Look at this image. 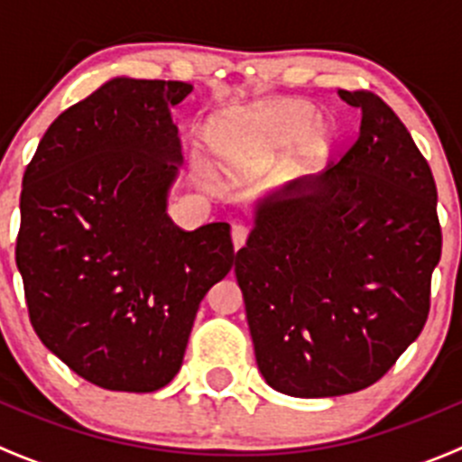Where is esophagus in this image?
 <instances>
[{
	"label": "esophagus",
	"mask_w": 462,
	"mask_h": 462,
	"mask_svg": "<svg viewBox=\"0 0 462 462\" xmlns=\"http://www.w3.org/2000/svg\"><path fill=\"white\" fill-rule=\"evenodd\" d=\"M248 241V227L245 226H232V244H235V250H241Z\"/></svg>",
	"instance_id": "esophagus-1"
}]
</instances>
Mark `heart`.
Returning <instances> with one entry per match:
<instances>
[{
    "label": "heart",
    "instance_id": "b5f03b06",
    "mask_svg": "<svg viewBox=\"0 0 462 462\" xmlns=\"http://www.w3.org/2000/svg\"><path fill=\"white\" fill-rule=\"evenodd\" d=\"M205 141L221 167L232 174L273 170L283 158L292 171L321 161L333 147V129L318 120L310 102L282 100L245 111H227L208 125Z\"/></svg>",
    "mask_w": 462,
    "mask_h": 462
}]
</instances>
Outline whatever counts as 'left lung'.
Segmentation results:
<instances>
[{
  "label": "left lung",
  "instance_id": "left-lung-1",
  "mask_svg": "<svg viewBox=\"0 0 462 462\" xmlns=\"http://www.w3.org/2000/svg\"><path fill=\"white\" fill-rule=\"evenodd\" d=\"M360 136L321 176L257 205L235 274L261 375L295 398L380 380L430 318L442 232L431 167L371 91H337Z\"/></svg>",
  "mask_w": 462,
  "mask_h": 462
}]
</instances>
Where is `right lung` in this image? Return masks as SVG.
<instances>
[{
    "label": "right lung",
    "instance_id": "add662e5",
    "mask_svg": "<svg viewBox=\"0 0 462 462\" xmlns=\"http://www.w3.org/2000/svg\"><path fill=\"white\" fill-rule=\"evenodd\" d=\"M188 82L114 78L53 120L24 171L15 261L37 337L109 391L149 393L183 365L205 292L235 263L230 226L167 217Z\"/></svg>",
    "mask_w": 462,
    "mask_h": 462
}]
</instances>
